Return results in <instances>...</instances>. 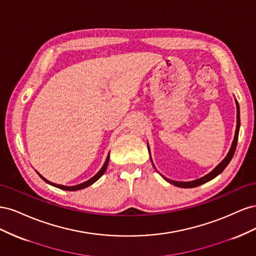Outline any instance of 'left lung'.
Instances as JSON below:
<instances>
[{
    "instance_id": "left-lung-1",
    "label": "left lung",
    "mask_w": 256,
    "mask_h": 256,
    "mask_svg": "<svg viewBox=\"0 0 256 256\" xmlns=\"http://www.w3.org/2000/svg\"><path fill=\"white\" fill-rule=\"evenodd\" d=\"M236 106H237V127H236L235 138H234L233 144H232L230 150V152L228 154V156L224 158V160L221 162V164L218 166H216L212 172H210L209 174H207L206 176L200 178V180H193V182H174V180H168V178L164 177V176H162L166 182H168L170 184L176 186V187H180V188H194V187H198V186H200V184H205V182H207L209 180H214L216 176H218L220 173H222L223 170L228 166V164H230V161L232 160V158H233L234 154H235V150H236V147H237L239 128H240V113H239V104H238L237 100H236Z\"/></svg>"
}]
</instances>
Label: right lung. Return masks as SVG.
Returning a JSON list of instances; mask_svg holds the SVG:
<instances>
[{"mask_svg": "<svg viewBox=\"0 0 256 256\" xmlns=\"http://www.w3.org/2000/svg\"><path fill=\"white\" fill-rule=\"evenodd\" d=\"M109 158H110V154H108V157H106V162H104V166L100 168V171L94 176V177H92L90 180H88V182H82V184H76V186H72V187H67V186H62V184H53V182H50L49 180H46V178H44L42 175H40L42 180L46 182H48V184H52V186H54V187H56V188H60V189H62V190H67V191H76V190H81V189H84V188H86V187H88V186H90V184H94L96 180H98L100 177H102V175H104V171L106 170V166H108V164H109Z\"/></svg>", "mask_w": 256, "mask_h": 256, "instance_id": "obj_1", "label": "right lung"}]
</instances>
